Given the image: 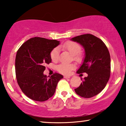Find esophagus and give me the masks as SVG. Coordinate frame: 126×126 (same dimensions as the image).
I'll return each instance as SVG.
<instances>
[{
  "mask_svg": "<svg viewBox=\"0 0 126 126\" xmlns=\"http://www.w3.org/2000/svg\"><path fill=\"white\" fill-rule=\"evenodd\" d=\"M71 77L70 76H64V78H66V79H67V78H70Z\"/></svg>",
  "mask_w": 126,
  "mask_h": 126,
  "instance_id": "1",
  "label": "esophagus"
}]
</instances>
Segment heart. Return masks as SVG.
Instances as JSON below:
<instances>
[{
	"label": "heart",
	"instance_id": "heart-1",
	"mask_svg": "<svg viewBox=\"0 0 126 126\" xmlns=\"http://www.w3.org/2000/svg\"><path fill=\"white\" fill-rule=\"evenodd\" d=\"M60 48L68 51L73 55V59L77 62H80L82 60V55L80 52L81 50V46L78 43L73 41H67L60 46ZM50 58L54 61H56L59 58V50L58 48L53 49L50 53ZM73 64H67L65 63H60L57 66V70L60 73L63 74H69L71 71L74 68Z\"/></svg>",
	"mask_w": 126,
	"mask_h": 126
}]
</instances>
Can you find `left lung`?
<instances>
[{
    "mask_svg": "<svg viewBox=\"0 0 126 126\" xmlns=\"http://www.w3.org/2000/svg\"><path fill=\"white\" fill-rule=\"evenodd\" d=\"M71 40L80 43L85 51L83 65L77 73H86L88 75L74 90L79 96L91 98L104 89L109 79L111 71L109 52L105 43L92 34L81 35Z\"/></svg>",
    "mask_w": 126,
    "mask_h": 126,
    "instance_id": "obj_1",
    "label": "left lung"
}]
</instances>
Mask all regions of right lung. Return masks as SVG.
<instances>
[{
	"mask_svg": "<svg viewBox=\"0 0 126 126\" xmlns=\"http://www.w3.org/2000/svg\"><path fill=\"white\" fill-rule=\"evenodd\" d=\"M60 44L56 40L35 37L25 42L17 50L15 71L18 84L30 99L43 102L52 97L61 74H43L46 65L52 62L50 52Z\"/></svg>",
	"mask_w": 126,
	"mask_h": 126,
	"instance_id": "right-lung-1",
	"label": "right lung"
}]
</instances>
